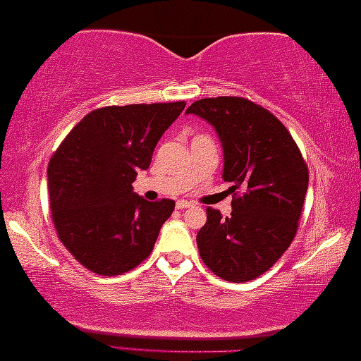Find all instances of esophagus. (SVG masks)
<instances>
[{"label":"esophagus","instance_id":"1","mask_svg":"<svg viewBox=\"0 0 361 361\" xmlns=\"http://www.w3.org/2000/svg\"><path fill=\"white\" fill-rule=\"evenodd\" d=\"M176 205H177V209H179V210L190 209V207H194V204H192V202H189V200H179Z\"/></svg>","mask_w":361,"mask_h":361}]
</instances>
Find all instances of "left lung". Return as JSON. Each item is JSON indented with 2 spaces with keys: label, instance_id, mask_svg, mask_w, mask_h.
<instances>
[{
  "label": "left lung",
  "instance_id": "8db88e82",
  "mask_svg": "<svg viewBox=\"0 0 361 361\" xmlns=\"http://www.w3.org/2000/svg\"><path fill=\"white\" fill-rule=\"evenodd\" d=\"M215 128L224 149V180L231 182V215L207 209L197 233L200 258L225 281L266 273L294 240L309 171L286 126L266 108L240 97L202 98L187 108Z\"/></svg>",
  "mask_w": 361,
  "mask_h": 361
}]
</instances>
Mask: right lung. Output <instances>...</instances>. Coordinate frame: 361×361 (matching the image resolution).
<instances>
[{
  "mask_svg": "<svg viewBox=\"0 0 361 361\" xmlns=\"http://www.w3.org/2000/svg\"><path fill=\"white\" fill-rule=\"evenodd\" d=\"M185 102L105 106L73 126L49 162L52 220L78 263L102 276L136 268L154 248L174 200L133 192Z\"/></svg>",
  "mask_w": 361,
  "mask_h": 361,
  "instance_id": "right-lung-1",
  "label": "right lung"
}]
</instances>
